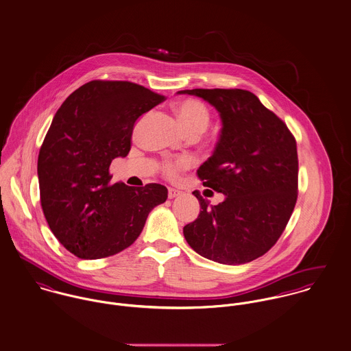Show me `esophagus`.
I'll return each instance as SVG.
<instances>
[{
  "mask_svg": "<svg viewBox=\"0 0 351 351\" xmlns=\"http://www.w3.org/2000/svg\"><path fill=\"white\" fill-rule=\"evenodd\" d=\"M180 195H181L180 191H177V189H174V188H169V193H167L169 199H174V197H177V196H180Z\"/></svg>",
  "mask_w": 351,
  "mask_h": 351,
  "instance_id": "esophagus-1",
  "label": "esophagus"
}]
</instances>
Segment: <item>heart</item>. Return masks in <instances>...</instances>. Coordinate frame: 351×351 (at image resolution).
Here are the masks:
<instances>
[{
  "label": "heart",
  "mask_w": 351,
  "mask_h": 351,
  "mask_svg": "<svg viewBox=\"0 0 351 351\" xmlns=\"http://www.w3.org/2000/svg\"><path fill=\"white\" fill-rule=\"evenodd\" d=\"M174 109L177 117L180 120L181 127L188 135L202 134L210 120L209 110L204 102L197 99H184L174 104ZM193 165L191 158H178L173 160H166L162 163V173L167 178H176L181 171L189 169Z\"/></svg>",
  "instance_id": "b5f03b06"
}]
</instances>
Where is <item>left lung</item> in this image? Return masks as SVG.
Returning a JSON list of instances; mask_svg holds the SVG:
<instances>
[{
  "mask_svg": "<svg viewBox=\"0 0 351 351\" xmlns=\"http://www.w3.org/2000/svg\"><path fill=\"white\" fill-rule=\"evenodd\" d=\"M220 113L223 128L197 177L226 199L209 205L199 191L197 219L184 227L189 246L224 263H247L270 250L282 235L298 201L296 139L287 124L243 89H192Z\"/></svg>",
  "mask_w": 351,
  "mask_h": 351,
  "instance_id": "8db88e82",
  "label": "left lung"
}]
</instances>
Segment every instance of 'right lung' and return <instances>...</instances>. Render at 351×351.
I'll return each mask as SVG.
<instances>
[{
    "instance_id": "obj_1",
    "label": "right lung",
    "mask_w": 351,
    "mask_h": 351,
    "mask_svg": "<svg viewBox=\"0 0 351 351\" xmlns=\"http://www.w3.org/2000/svg\"><path fill=\"white\" fill-rule=\"evenodd\" d=\"M165 96L128 81H90L56 110L39 151L40 202L60 245L82 259L130 247L151 209L167 199L160 184H112L109 166L127 156L135 121Z\"/></svg>"
}]
</instances>
